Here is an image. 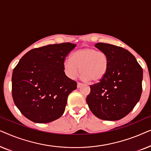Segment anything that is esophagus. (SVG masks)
<instances>
[{
    "mask_svg": "<svg viewBox=\"0 0 151 151\" xmlns=\"http://www.w3.org/2000/svg\"><path fill=\"white\" fill-rule=\"evenodd\" d=\"M82 85V83H80V82H78V84H77V87H78V88H80V86H81Z\"/></svg>",
    "mask_w": 151,
    "mask_h": 151,
    "instance_id": "esophagus-1",
    "label": "esophagus"
}]
</instances>
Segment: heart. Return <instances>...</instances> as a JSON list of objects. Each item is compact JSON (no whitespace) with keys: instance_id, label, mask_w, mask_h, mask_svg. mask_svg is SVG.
<instances>
[{"instance_id":"obj_1","label":"heart","mask_w":151,"mask_h":151,"mask_svg":"<svg viewBox=\"0 0 151 151\" xmlns=\"http://www.w3.org/2000/svg\"><path fill=\"white\" fill-rule=\"evenodd\" d=\"M63 68L68 77L74 79L80 73L84 81L99 82L106 76L109 58L106 53L94 48H83L73 53L71 58L64 61Z\"/></svg>"}]
</instances>
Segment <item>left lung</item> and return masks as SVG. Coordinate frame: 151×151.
<instances>
[{"mask_svg":"<svg viewBox=\"0 0 151 151\" xmlns=\"http://www.w3.org/2000/svg\"><path fill=\"white\" fill-rule=\"evenodd\" d=\"M96 48L109 58V68L102 80L90 86L86 102L91 112L104 120H119L139 102L142 91L143 71L127 49L98 42Z\"/></svg>","mask_w":151,"mask_h":151,"instance_id":"left-lung-1","label":"left lung"}]
</instances>
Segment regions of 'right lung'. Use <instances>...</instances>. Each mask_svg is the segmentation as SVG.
Returning <instances> with one entry per match:
<instances>
[{
	"instance_id": "1",
	"label": "right lung",
	"mask_w": 151,
	"mask_h": 151,
	"mask_svg": "<svg viewBox=\"0 0 151 151\" xmlns=\"http://www.w3.org/2000/svg\"><path fill=\"white\" fill-rule=\"evenodd\" d=\"M76 45H49L25 53L12 73V97L22 115L36 123H49L65 112L77 82L65 75L63 63Z\"/></svg>"
}]
</instances>
